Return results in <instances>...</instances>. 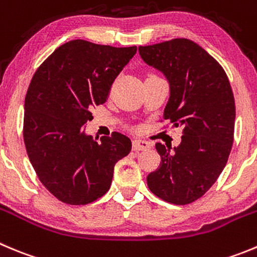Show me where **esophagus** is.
I'll use <instances>...</instances> for the list:
<instances>
[{"label": "esophagus", "mask_w": 257, "mask_h": 257, "mask_svg": "<svg viewBox=\"0 0 257 257\" xmlns=\"http://www.w3.org/2000/svg\"><path fill=\"white\" fill-rule=\"evenodd\" d=\"M151 147L150 143L145 140H134L133 141V151L138 152V151H145Z\"/></svg>", "instance_id": "obj_1"}]
</instances>
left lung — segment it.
<instances>
[{"label": "left lung", "instance_id": "1", "mask_svg": "<svg viewBox=\"0 0 257 257\" xmlns=\"http://www.w3.org/2000/svg\"><path fill=\"white\" fill-rule=\"evenodd\" d=\"M138 50L170 82L164 119L183 126L181 143L174 152L156 143L161 164L147 176V185L167 203L190 204L212 188L228 161L236 119L231 83L223 67L185 38Z\"/></svg>", "mask_w": 257, "mask_h": 257}]
</instances>
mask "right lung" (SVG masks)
Instances as JSON below:
<instances>
[{"label":"right lung","instance_id":"obj_1","mask_svg":"<svg viewBox=\"0 0 257 257\" xmlns=\"http://www.w3.org/2000/svg\"><path fill=\"white\" fill-rule=\"evenodd\" d=\"M137 47L115 48L77 39L40 64L25 96L24 142L40 183L62 203L85 205L110 189L114 166L132 150L114 132L97 142L83 133L92 107L106 101Z\"/></svg>","mask_w":257,"mask_h":257}]
</instances>
